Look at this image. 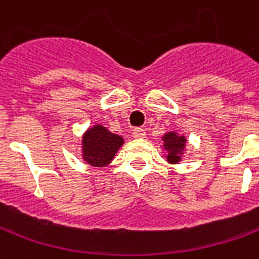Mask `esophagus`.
I'll return each instance as SVG.
<instances>
[{
    "label": "esophagus",
    "instance_id": "esophagus-1",
    "mask_svg": "<svg viewBox=\"0 0 259 259\" xmlns=\"http://www.w3.org/2000/svg\"><path fill=\"white\" fill-rule=\"evenodd\" d=\"M133 136H135L136 139H144L146 137V130L143 129V127H136L133 130Z\"/></svg>",
    "mask_w": 259,
    "mask_h": 259
}]
</instances>
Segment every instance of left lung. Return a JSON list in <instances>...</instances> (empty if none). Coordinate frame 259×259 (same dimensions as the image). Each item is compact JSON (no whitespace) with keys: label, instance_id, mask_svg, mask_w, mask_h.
<instances>
[{"label":"left lung","instance_id":"obj_1","mask_svg":"<svg viewBox=\"0 0 259 259\" xmlns=\"http://www.w3.org/2000/svg\"><path fill=\"white\" fill-rule=\"evenodd\" d=\"M163 148L168 151V159L169 162L176 163L180 161V155L183 154V150L186 147V139L185 136H178L175 132L166 133L163 136Z\"/></svg>","mask_w":259,"mask_h":259}]
</instances>
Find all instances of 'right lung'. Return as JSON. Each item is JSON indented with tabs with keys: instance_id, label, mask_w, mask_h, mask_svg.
Masks as SVG:
<instances>
[{
	"instance_id": "obj_1",
	"label": "right lung",
	"mask_w": 259,
	"mask_h": 259,
	"mask_svg": "<svg viewBox=\"0 0 259 259\" xmlns=\"http://www.w3.org/2000/svg\"><path fill=\"white\" fill-rule=\"evenodd\" d=\"M123 139L101 124H96L83 136V158L93 166H105L112 161Z\"/></svg>"
}]
</instances>
